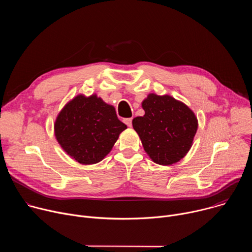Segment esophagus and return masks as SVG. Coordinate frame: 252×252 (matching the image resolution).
Here are the masks:
<instances>
[{"mask_svg":"<svg viewBox=\"0 0 252 252\" xmlns=\"http://www.w3.org/2000/svg\"><path fill=\"white\" fill-rule=\"evenodd\" d=\"M131 122H132V119L131 118H129V119H126V120H124V123L127 126H131Z\"/></svg>","mask_w":252,"mask_h":252,"instance_id":"obj_1","label":"esophagus"}]
</instances>
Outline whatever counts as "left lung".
I'll return each instance as SVG.
<instances>
[{"instance_id":"8db88e82","label":"left lung","mask_w":252,"mask_h":252,"mask_svg":"<svg viewBox=\"0 0 252 252\" xmlns=\"http://www.w3.org/2000/svg\"><path fill=\"white\" fill-rule=\"evenodd\" d=\"M145 115L132 120L133 129L150 158L171 165L184 158L192 147L198 127L194 113L169 94H150L141 102Z\"/></svg>"}]
</instances>
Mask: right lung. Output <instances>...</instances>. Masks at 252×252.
<instances>
[{
  "label": "right lung",
  "instance_id": "obj_1",
  "mask_svg": "<svg viewBox=\"0 0 252 252\" xmlns=\"http://www.w3.org/2000/svg\"><path fill=\"white\" fill-rule=\"evenodd\" d=\"M126 127L118 119L115 106L95 94H80L68 100L54 124L61 148L85 165L101 161Z\"/></svg>",
  "mask_w": 252,
  "mask_h": 252
}]
</instances>
